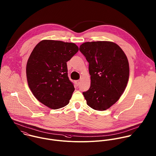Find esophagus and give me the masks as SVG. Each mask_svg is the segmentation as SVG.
<instances>
[{"label": "esophagus", "mask_w": 156, "mask_h": 156, "mask_svg": "<svg viewBox=\"0 0 156 156\" xmlns=\"http://www.w3.org/2000/svg\"><path fill=\"white\" fill-rule=\"evenodd\" d=\"M75 83H76V84L77 86H78V85L80 84V80H77V81H76Z\"/></svg>", "instance_id": "obj_1"}]
</instances>
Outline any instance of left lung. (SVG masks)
I'll use <instances>...</instances> for the list:
<instances>
[{
    "label": "left lung",
    "mask_w": 156,
    "mask_h": 156,
    "mask_svg": "<svg viewBox=\"0 0 156 156\" xmlns=\"http://www.w3.org/2000/svg\"><path fill=\"white\" fill-rule=\"evenodd\" d=\"M80 51L89 62L90 86L83 92L89 107L104 111L119 99L129 77L127 58L116 43L108 41L85 42Z\"/></svg>",
    "instance_id": "8db88e82"
}]
</instances>
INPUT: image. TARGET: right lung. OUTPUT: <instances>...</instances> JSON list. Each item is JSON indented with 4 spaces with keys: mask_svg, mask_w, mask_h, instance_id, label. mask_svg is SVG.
<instances>
[{
    "mask_svg": "<svg viewBox=\"0 0 156 156\" xmlns=\"http://www.w3.org/2000/svg\"><path fill=\"white\" fill-rule=\"evenodd\" d=\"M73 43L43 40L34 48L26 66L29 87L35 97L51 109L62 108L75 90L67 62L78 51Z\"/></svg>",
    "mask_w": 156,
    "mask_h": 156,
    "instance_id": "1",
    "label": "right lung"
}]
</instances>
